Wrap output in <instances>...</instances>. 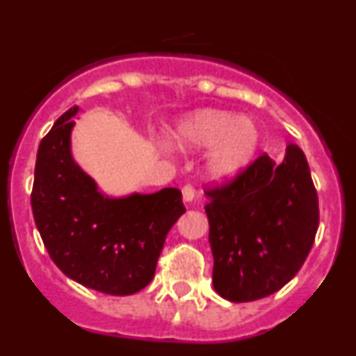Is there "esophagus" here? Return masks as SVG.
<instances>
[{"label":"esophagus","mask_w":356,"mask_h":356,"mask_svg":"<svg viewBox=\"0 0 356 356\" xmlns=\"http://www.w3.org/2000/svg\"><path fill=\"white\" fill-rule=\"evenodd\" d=\"M194 195H195V187L192 186V184H186V186L182 187V197H184V201L191 202L192 199H194Z\"/></svg>","instance_id":"1"}]
</instances>
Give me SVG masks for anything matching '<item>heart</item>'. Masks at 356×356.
<instances>
[{
	"label": "heart",
	"instance_id": "heart-1",
	"mask_svg": "<svg viewBox=\"0 0 356 356\" xmlns=\"http://www.w3.org/2000/svg\"><path fill=\"white\" fill-rule=\"evenodd\" d=\"M174 138L181 147H212L207 169L219 181L243 172L259 147V130L251 118L216 108L201 110L182 120Z\"/></svg>",
	"mask_w": 356,
	"mask_h": 356
}]
</instances>
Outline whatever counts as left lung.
I'll list each match as a JSON object with an SVG mask.
<instances>
[{
    "label": "left lung",
    "mask_w": 356,
    "mask_h": 356,
    "mask_svg": "<svg viewBox=\"0 0 356 356\" xmlns=\"http://www.w3.org/2000/svg\"><path fill=\"white\" fill-rule=\"evenodd\" d=\"M204 192L212 284L220 296L248 303L295 277L320 224L318 194L300 147L288 145L281 164L261 154L243 172Z\"/></svg>",
    "instance_id": "obj_1"
}]
</instances>
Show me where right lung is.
<instances>
[{
    "mask_svg": "<svg viewBox=\"0 0 356 356\" xmlns=\"http://www.w3.org/2000/svg\"><path fill=\"white\" fill-rule=\"evenodd\" d=\"M76 110L65 112L40 142L31 191L36 227L68 277L107 295H134L152 281L167 232L186 212L182 192L104 197L72 159Z\"/></svg>",
    "mask_w": 356,
    "mask_h": 356,
    "instance_id": "right-lung-1",
    "label": "right lung"
}]
</instances>
